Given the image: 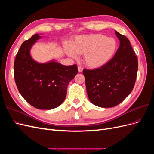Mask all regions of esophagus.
Segmentation results:
<instances>
[{
	"label": "esophagus",
	"mask_w": 154,
	"mask_h": 154,
	"mask_svg": "<svg viewBox=\"0 0 154 154\" xmlns=\"http://www.w3.org/2000/svg\"><path fill=\"white\" fill-rule=\"evenodd\" d=\"M78 71L79 72H82L83 71V68L80 66H78Z\"/></svg>",
	"instance_id": "obj_1"
}]
</instances>
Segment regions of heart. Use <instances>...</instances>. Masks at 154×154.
Instances as JSON below:
<instances>
[{
  "mask_svg": "<svg viewBox=\"0 0 154 154\" xmlns=\"http://www.w3.org/2000/svg\"><path fill=\"white\" fill-rule=\"evenodd\" d=\"M66 54L76 58L83 54L86 66L92 69L101 67L112 58L117 49V42L110 37L102 34L78 36L71 42L64 45Z\"/></svg>",
  "mask_w": 154,
  "mask_h": 154,
  "instance_id": "b5f03b06",
  "label": "heart"
}]
</instances>
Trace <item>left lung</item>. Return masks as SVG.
Masks as SVG:
<instances>
[{
	"mask_svg": "<svg viewBox=\"0 0 154 154\" xmlns=\"http://www.w3.org/2000/svg\"><path fill=\"white\" fill-rule=\"evenodd\" d=\"M115 33L120 44L114 57L101 67L83 71L88 99L102 108L122 103L132 92L137 76V58L130 41L118 31Z\"/></svg>",
	"mask_w": 154,
	"mask_h": 154,
	"instance_id": "1",
	"label": "left lung"
}]
</instances>
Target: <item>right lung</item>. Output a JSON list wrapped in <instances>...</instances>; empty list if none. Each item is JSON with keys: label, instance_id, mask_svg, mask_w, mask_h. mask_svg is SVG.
<instances>
[{"label": "right lung", "instance_id": "right-lung-1", "mask_svg": "<svg viewBox=\"0 0 154 154\" xmlns=\"http://www.w3.org/2000/svg\"><path fill=\"white\" fill-rule=\"evenodd\" d=\"M41 34L24 41L14 62L15 80L18 90L32 106L42 110L57 108L64 101L69 82L78 73L76 65L63 66L54 59L45 63L32 58L31 49Z\"/></svg>", "mask_w": 154, "mask_h": 154}]
</instances>
